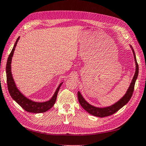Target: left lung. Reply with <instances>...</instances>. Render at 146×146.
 <instances>
[{
	"mask_svg": "<svg viewBox=\"0 0 146 146\" xmlns=\"http://www.w3.org/2000/svg\"><path fill=\"white\" fill-rule=\"evenodd\" d=\"M130 48H131L132 52H133L135 62L136 65L135 72L134 76L133 78H132L130 85H129L128 89H127L125 94H124L120 100H118L117 102L113 103V105L110 106H108V107H97L89 104V103L84 98V97L82 96V95L81 94L80 91L78 92V98L79 103H80L82 107L83 108L84 110H86L87 112L89 113L90 114L100 117H107V116L111 115L115 113L116 112H117L119 109H121L122 107H123L124 105H126L129 101V100L131 99L134 91L135 84V82L138 77V75H139V65H138L137 62L135 54L133 48H132L131 45Z\"/></svg>",
	"mask_w": 146,
	"mask_h": 146,
	"instance_id": "obj_1",
	"label": "left lung"
}]
</instances>
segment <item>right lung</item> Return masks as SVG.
Instances as JSON below:
<instances>
[{
    "mask_svg": "<svg viewBox=\"0 0 146 146\" xmlns=\"http://www.w3.org/2000/svg\"><path fill=\"white\" fill-rule=\"evenodd\" d=\"M19 39L20 37H18L17 41L15 42V45L13 46L11 52L9 55L6 64V72L7 87H8L9 92L12 98L14 100L18 105H20L25 111H27V112L36 113L45 112L46 111L50 110V108L54 105L55 101H56L57 99L58 92H59L60 87L62 86L63 82H61V83L59 85V86H58L56 91H55L54 95H53V96L51 98V99L49 100L48 101H46V102H36L30 100L25 96H24V95L20 91V90L17 88L14 79H13V75L11 73L12 58L13 56V54H14L15 48L17 46V44L18 40H19Z\"/></svg>",
    "mask_w": 146,
    "mask_h": 146,
    "instance_id": "add662e5",
    "label": "right lung"
}]
</instances>
